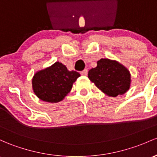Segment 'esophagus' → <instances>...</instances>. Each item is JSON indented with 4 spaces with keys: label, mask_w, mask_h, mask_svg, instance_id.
Listing matches in <instances>:
<instances>
[{
    "label": "esophagus",
    "mask_w": 157,
    "mask_h": 157,
    "mask_svg": "<svg viewBox=\"0 0 157 157\" xmlns=\"http://www.w3.org/2000/svg\"><path fill=\"white\" fill-rule=\"evenodd\" d=\"M81 75H83V76H86L87 75V70H84L83 71L81 72Z\"/></svg>",
    "instance_id": "34e87169"
}]
</instances>
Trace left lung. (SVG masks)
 <instances>
[{
    "label": "left lung",
    "instance_id": "obj_1",
    "mask_svg": "<svg viewBox=\"0 0 157 157\" xmlns=\"http://www.w3.org/2000/svg\"><path fill=\"white\" fill-rule=\"evenodd\" d=\"M88 78L105 95L115 97L130 88L131 74L127 68L115 60L102 58L97 67L88 72Z\"/></svg>",
    "mask_w": 157,
    "mask_h": 157
}]
</instances>
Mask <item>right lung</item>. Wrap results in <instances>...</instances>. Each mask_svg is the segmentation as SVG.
<instances>
[{
    "label": "right lung",
    "mask_w": 157,
    "mask_h": 157,
    "mask_svg": "<svg viewBox=\"0 0 157 157\" xmlns=\"http://www.w3.org/2000/svg\"><path fill=\"white\" fill-rule=\"evenodd\" d=\"M79 76L78 72L69 71L66 66L57 61L35 72L32 78V89L42 101L56 103L67 97Z\"/></svg>",
    "instance_id": "obj_1"
}]
</instances>
